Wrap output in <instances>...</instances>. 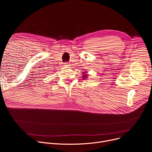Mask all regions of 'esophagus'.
Segmentation results:
<instances>
[{
	"label": "esophagus",
	"instance_id": "34e87169",
	"mask_svg": "<svg viewBox=\"0 0 152 152\" xmlns=\"http://www.w3.org/2000/svg\"><path fill=\"white\" fill-rule=\"evenodd\" d=\"M64 64H65V66H69V63H67V62H65V63H64Z\"/></svg>",
	"mask_w": 152,
	"mask_h": 152
}]
</instances>
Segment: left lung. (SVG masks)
Instances as JSON below:
<instances>
[{"mask_svg":"<svg viewBox=\"0 0 152 152\" xmlns=\"http://www.w3.org/2000/svg\"><path fill=\"white\" fill-rule=\"evenodd\" d=\"M83 77H86V75H84Z\"/></svg>","mask_w":152,"mask_h":152,"instance_id":"1","label":"left lung"}]
</instances>
